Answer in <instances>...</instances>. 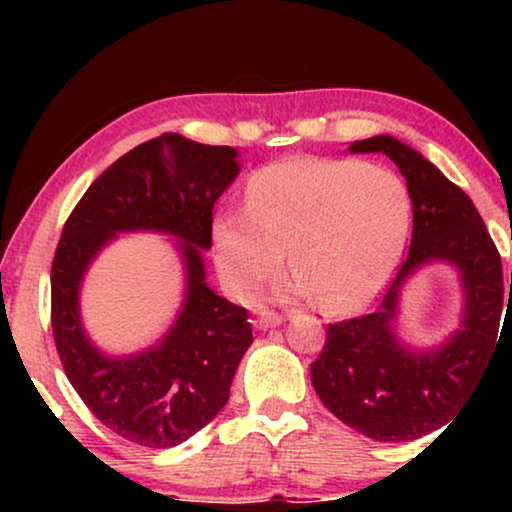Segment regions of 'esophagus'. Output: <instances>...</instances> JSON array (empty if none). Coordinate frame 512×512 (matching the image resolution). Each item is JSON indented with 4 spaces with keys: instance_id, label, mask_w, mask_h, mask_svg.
Listing matches in <instances>:
<instances>
[{
    "instance_id": "1",
    "label": "esophagus",
    "mask_w": 512,
    "mask_h": 512,
    "mask_svg": "<svg viewBox=\"0 0 512 512\" xmlns=\"http://www.w3.org/2000/svg\"><path fill=\"white\" fill-rule=\"evenodd\" d=\"M281 322H284V317H281L279 313H272V310H262V313L255 317L257 330H269V327L281 325Z\"/></svg>"
}]
</instances>
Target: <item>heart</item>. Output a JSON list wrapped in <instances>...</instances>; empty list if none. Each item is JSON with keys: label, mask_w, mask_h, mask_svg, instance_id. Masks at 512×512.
<instances>
[{"label": "heart", "mask_w": 512, "mask_h": 512, "mask_svg": "<svg viewBox=\"0 0 512 512\" xmlns=\"http://www.w3.org/2000/svg\"><path fill=\"white\" fill-rule=\"evenodd\" d=\"M409 223V190L392 168L296 156L257 170L248 207L219 211L211 238L233 296L250 298L279 274L289 248L298 272L279 296H320L330 313H351L395 274Z\"/></svg>", "instance_id": "b5f03b06"}]
</instances>
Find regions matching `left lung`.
Segmentation results:
<instances>
[{
    "instance_id": "8db88e82",
    "label": "left lung",
    "mask_w": 512,
    "mask_h": 512,
    "mask_svg": "<svg viewBox=\"0 0 512 512\" xmlns=\"http://www.w3.org/2000/svg\"><path fill=\"white\" fill-rule=\"evenodd\" d=\"M349 151L395 163L407 180L414 231L378 308L327 327L310 380L322 404L354 431L385 443L416 440L462 409L489 366L503 313L501 255L472 199L419 151L390 134L361 139ZM436 261L461 276L463 317L443 343L414 350L396 334L398 301L410 276Z\"/></svg>"
}]
</instances>
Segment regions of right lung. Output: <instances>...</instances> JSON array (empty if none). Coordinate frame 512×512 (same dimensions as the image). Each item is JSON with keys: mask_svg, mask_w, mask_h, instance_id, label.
I'll use <instances>...</instances> for the list:
<instances>
[{"mask_svg": "<svg viewBox=\"0 0 512 512\" xmlns=\"http://www.w3.org/2000/svg\"><path fill=\"white\" fill-rule=\"evenodd\" d=\"M238 151L182 134L139 144L98 175L79 199L52 260V334L64 373L96 419L117 436L173 448L226 407L252 330L248 310L207 284L214 202L238 178ZM175 237L186 269V298L171 330L139 355L110 357L80 322V281L120 232Z\"/></svg>", "mask_w": 512, "mask_h": 512, "instance_id": "add662e5", "label": "right lung"}]
</instances>
